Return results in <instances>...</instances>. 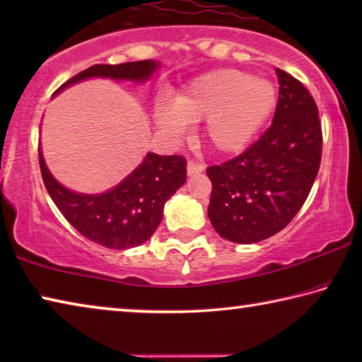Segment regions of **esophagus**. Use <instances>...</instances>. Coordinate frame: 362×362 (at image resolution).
I'll list each match as a JSON object with an SVG mask.
<instances>
[{
  "instance_id": "obj_1",
  "label": "esophagus",
  "mask_w": 362,
  "mask_h": 362,
  "mask_svg": "<svg viewBox=\"0 0 362 362\" xmlns=\"http://www.w3.org/2000/svg\"><path fill=\"white\" fill-rule=\"evenodd\" d=\"M204 170V166L201 163H196V161H189L187 163V174L192 177V175H196V174H201Z\"/></svg>"
}]
</instances>
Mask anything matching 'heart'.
Segmentation results:
<instances>
[{
  "label": "heart",
  "instance_id": "heart-1",
  "mask_svg": "<svg viewBox=\"0 0 362 362\" xmlns=\"http://www.w3.org/2000/svg\"><path fill=\"white\" fill-rule=\"evenodd\" d=\"M276 103V86L269 79L223 69L192 79L174 103L158 105L155 118L170 137H180L188 122L206 121L207 144L220 153H236L257 137Z\"/></svg>",
  "mask_w": 362,
  "mask_h": 362
}]
</instances>
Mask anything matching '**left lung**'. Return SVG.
<instances>
[{
  "mask_svg": "<svg viewBox=\"0 0 362 362\" xmlns=\"http://www.w3.org/2000/svg\"><path fill=\"white\" fill-rule=\"evenodd\" d=\"M273 122L240 156L211 166L207 216L220 236L252 244L286 228L308 198L320 170L322 132L316 102L289 73L276 69Z\"/></svg>",
  "mask_w": 362,
  "mask_h": 362,
  "instance_id": "8db88e82",
  "label": "left lung"
}]
</instances>
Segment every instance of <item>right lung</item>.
<instances>
[{"label": "right lung", "instance_id": "obj_1", "mask_svg": "<svg viewBox=\"0 0 362 362\" xmlns=\"http://www.w3.org/2000/svg\"><path fill=\"white\" fill-rule=\"evenodd\" d=\"M158 66L155 60L93 65L64 83L54 95L88 78L146 81ZM38 153L42 182L59 211L84 238L108 249L124 250L144 244L161 223L166 201L187 182L185 158L146 153L144 161L115 188L100 194L76 193L49 173L41 146Z\"/></svg>", "mask_w": 362, "mask_h": 362}]
</instances>
